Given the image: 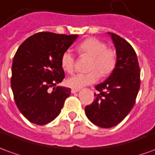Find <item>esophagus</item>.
<instances>
[{
    "label": "esophagus",
    "instance_id": "34e87169",
    "mask_svg": "<svg viewBox=\"0 0 155 155\" xmlns=\"http://www.w3.org/2000/svg\"><path fill=\"white\" fill-rule=\"evenodd\" d=\"M78 91H79V89H74V88L71 90V92L72 93V94H75V93H77V92H78Z\"/></svg>",
    "mask_w": 155,
    "mask_h": 155
}]
</instances>
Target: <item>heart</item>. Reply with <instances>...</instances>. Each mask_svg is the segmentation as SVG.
Masks as SVG:
<instances>
[{"label":"heart","instance_id":"b5f03b06","mask_svg":"<svg viewBox=\"0 0 155 155\" xmlns=\"http://www.w3.org/2000/svg\"><path fill=\"white\" fill-rule=\"evenodd\" d=\"M80 55L90 56L88 62L89 72L76 74L67 78L66 84L68 87L79 89L82 87L95 83L100 76L110 74L114 71L117 62L116 52L111 48L106 47V44L97 38H88L78 45ZM61 67L64 71L71 73L74 69L75 59L71 51H64L61 56Z\"/></svg>","mask_w":155,"mask_h":155}]
</instances>
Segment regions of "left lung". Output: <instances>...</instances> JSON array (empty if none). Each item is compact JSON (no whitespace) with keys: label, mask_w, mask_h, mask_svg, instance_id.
I'll return each instance as SVG.
<instances>
[{"label":"left lung","mask_w":155,"mask_h":155,"mask_svg":"<svg viewBox=\"0 0 155 155\" xmlns=\"http://www.w3.org/2000/svg\"><path fill=\"white\" fill-rule=\"evenodd\" d=\"M108 34L116 47V66L107 79L96 85L95 99L85 107L88 120L104 128L124 120L133 109L140 88V69L134 49L119 35Z\"/></svg>","instance_id":"left-lung-1"}]
</instances>
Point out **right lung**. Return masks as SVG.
<instances>
[{
  "label": "right lung",
  "mask_w": 155,
  "mask_h": 155,
  "mask_svg": "<svg viewBox=\"0 0 155 155\" xmlns=\"http://www.w3.org/2000/svg\"><path fill=\"white\" fill-rule=\"evenodd\" d=\"M78 35L40 32L19 46L12 67L11 84L15 103L32 123L45 125L55 119L71 89L56 86L65 73L61 56Z\"/></svg>",
  "instance_id": "1"
}]
</instances>
